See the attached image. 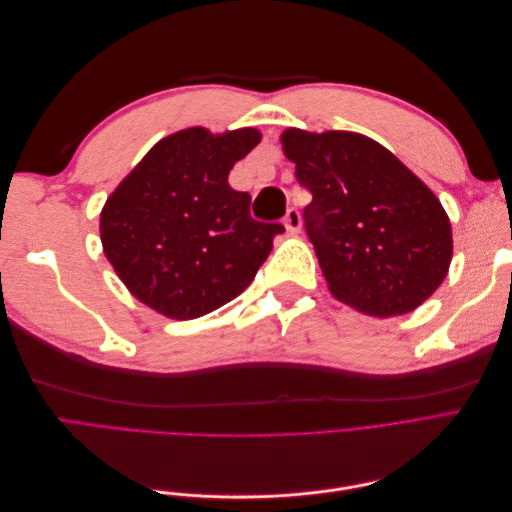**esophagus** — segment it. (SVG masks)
Masks as SVG:
<instances>
[{"instance_id": "1", "label": "esophagus", "mask_w": 512, "mask_h": 512, "mask_svg": "<svg viewBox=\"0 0 512 512\" xmlns=\"http://www.w3.org/2000/svg\"><path fill=\"white\" fill-rule=\"evenodd\" d=\"M284 226H286V230L290 232V235H297V232H299V228H301V215H299V211L294 209V207H290L286 211Z\"/></svg>"}]
</instances>
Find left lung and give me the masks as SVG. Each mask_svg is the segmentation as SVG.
<instances>
[{
    "label": "left lung",
    "instance_id": "8db88e82",
    "mask_svg": "<svg viewBox=\"0 0 512 512\" xmlns=\"http://www.w3.org/2000/svg\"><path fill=\"white\" fill-rule=\"evenodd\" d=\"M282 145L312 192L305 230L333 297L378 318L429 299L453 256L451 222L436 194L363 134L288 128Z\"/></svg>",
    "mask_w": 512,
    "mask_h": 512
}]
</instances>
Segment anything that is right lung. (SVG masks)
Wrapping results in <instances>:
<instances>
[{"instance_id": "add662e5", "label": "right lung", "mask_w": 512, "mask_h": 512, "mask_svg": "<svg viewBox=\"0 0 512 512\" xmlns=\"http://www.w3.org/2000/svg\"><path fill=\"white\" fill-rule=\"evenodd\" d=\"M260 143L241 128H188L149 149L100 215L104 254L138 301L192 320L241 294L267 260L282 224L252 218V196L228 173Z\"/></svg>"}]
</instances>
